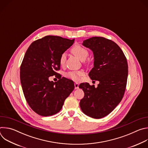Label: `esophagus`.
Segmentation results:
<instances>
[{
	"label": "esophagus",
	"mask_w": 148,
	"mask_h": 148,
	"mask_svg": "<svg viewBox=\"0 0 148 148\" xmlns=\"http://www.w3.org/2000/svg\"><path fill=\"white\" fill-rule=\"evenodd\" d=\"M79 84L78 82H75L74 83V87H75V89H78L79 87Z\"/></svg>",
	"instance_id": "1"
}]
</instances>
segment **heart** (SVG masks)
<instances>
[{
  "label": "heart",
  "mask_w": 148,
  "mask_h": 148,
  "mask_svg": "<svg viewBox=\"0 0 148 148\" xmlns=\"http://www.w3.org/2000/svg\"><path fill=\"white\" fill-rule=\"evenodd\" d=\"M71 51L74 56H75L81 61L85 60L89 54L88 51L86 48L79 45H75L72 48ZM66 56L64 53H63L60 56L59 59L60 65H64L66 62ZM82 74V71H71L66 74V77L73 80H78Z\"/></svg>",
  "instance_id": "heart-1"
}]
</instances>
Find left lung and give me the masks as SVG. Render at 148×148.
<instances>
[{
    "instance_id": "obj_1",
    "label": "left lung",
    "mask_w": 148,
    "mask_h": 148,
    "mask_svg": "<svg viewBox=\"0 0 148 148\" xmlns=\"http://www.w3.org/2000/svg\"><path fill=\"white\" fill-rule=\"evenodd\" d=\"M82 45L94 53V67L89 73L92 80L99 82L97 88L81 83L84 97L79 102L86 115L99 119L110 114L121 101L127 83L128 66L122 50L114 41L102 37H93Z\"/></svg>"
}]
</instances>
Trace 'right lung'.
Masks as SVG:
<instances>
[{
    "mask_svg": "<svg viewBox=\"0 0 148 148\" xmlns=\"http://www.w3.org/2000/svg\"><path fill=\"white\" fill-rule=\"evenodd\" d=\"M60 36H46L30 45L20 66V82L30 107L37 114L47 116L58 112L74 89V82L65 77L57 82L50 76L58 74L60 56L74 43Z\"/></svg>",
    "mask_w": 148,
    "mask_h": 148,
    "instance_id": "right-lung-1",
    "label": "right lung"
}]
</instances>
